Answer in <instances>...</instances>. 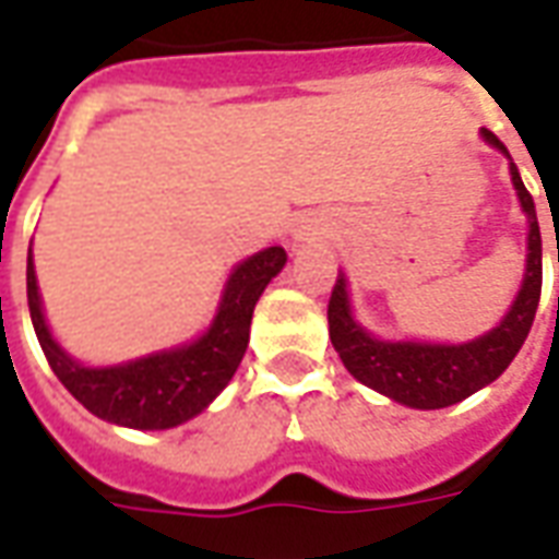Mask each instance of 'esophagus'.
<instances>
[{
    "mask_svg": "<svg viewBox=\"0 0 559 559\" xmlns=\"http://www.w3.org/2000/svg\"><path fill=\"white\" fill-rule=\"evenodd\" d=\"M299 239H302V236H299Z\"/></svg>",
    "mask_w": 559,
    "mask_h": 559,
    "instance_id": "esophagus-1",
    "label": "esophagus"
}]
</instances>
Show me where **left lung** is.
Masks as SVG:
<instances>
[{
	"label": "left lung",
	"instance_id": "left-lung-1",
	"mask_svg": "<svg viewBox=\"0 0 559 559\" xmlns=\"http://www.w3.org/2000/svg\"><path fill=\"white\" fill-rule=\"evenodd\" d=\"M485 140L503 155L506 146L493 138L491 131H481ZM512 182L521 197V206L530 221V254L524 287L518 293L512 311L506 314L500 326L469 341V344H392V341H377L362 326H356L347 305V284L344 275L335 278L332 296H329V338L332 347L338 350L341 362L359 383L383 392L399 404L416 407V411H440L449 404L469 399L473 392L488 386L491 380L503 374L509 362L515 359L521 344L527 338L533 317L539 308L542 296V236L539 221H536V206L533 197L521 182L515 164H512ZM559 263V248H557Z\"/></svg>",
	"mask_w": 559,
	"mask_h": 559
}]
</instances>
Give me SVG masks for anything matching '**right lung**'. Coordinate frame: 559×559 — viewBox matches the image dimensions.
<instances>
[{"instance_id":"add662e5","label":"right lung","mask_w":559,"mask_h":559,"mask_svg":"<svg viewBox=\"0 0 559 559\" xmlns=\"http://www.w3.org/2000/svg\"><path fill=\"white\" fill-rule=\"evenodd\" d=\"M284 263H287V251L278 245L239 263L227 281L215 323L194 344L116 368H83L74 359H68L47 332L29 251L26 296H29L32 326L53 374L86 411L126 428L160 431L206 411L212 399L230 383L248 347L257 299Z\"/></svg>"}]
</instances>
